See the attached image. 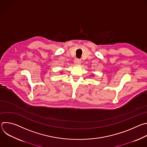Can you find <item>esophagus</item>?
<instances>
[{"mask_svg": "<svg viewBox=\"0 0 147 147\" xmlns=\"http://www.w3.org/2000/svg\"><path fill=\"white\" fill-rule=\"evenodd\" d=\"M74 63L75 65H79L81 63V60L78 59H76L74 61Z\"/></svg>", "mask_w": 147, "mask_h": 147, "instance_id": "esophagus-1", "label": "esophagus"}]
</instances>
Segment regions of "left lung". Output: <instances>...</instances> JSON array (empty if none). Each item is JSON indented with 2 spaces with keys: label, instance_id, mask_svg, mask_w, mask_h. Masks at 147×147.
<instances>
[{
  "label": "left lung",
  "instance_id": "1",
  "mask_svg": "<svg viewBox=\"0 0 147 147\" xmlns=\"http://www.w3.org/2000/svg\"><path fill=\"white\" fill-rule=\"evenodd\" d=\"M93 76H94V74H93Z\"/></svg>",
  "mask_w": 147,
  "mask_h": 147
}]
</instances>
